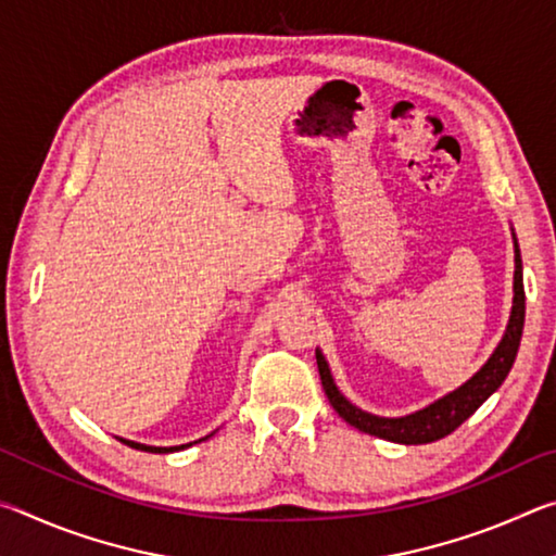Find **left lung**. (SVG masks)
<instances>
[{
    "mask_svg": "<svg viewBox=\"0 0 556 556\" xmlns=\"http://www.w3.org/2000/svg\"><path fill=\"white\" fill-rule=\"evenodd\" d=\"M522 326H525L522 260L515 240V299H513L510 324H507L503 341L497 343L495 353L488 357V363L466 384H460L458 390L448 392L446 397L437 400L425 409L407 414V417L388 419V417H375V414L353 407V404L338 392L336 382L331 378V370H328V363L324 361V355L316 351L318 375H321V384L328 394V402L333 404V409L341 414L351 427L361 429L370 437L397 441V444H429V441L444 439L446 434H451V431L458 429L470 414H473L497 388H501L503 380L507 378V372L513 368L517 348H520Z\"/></svg>",
    "mask_w": 556,
    "mask_h": 556,
    "instance_id": "left-lung-1",
    "label": "left lung"
}]
</instances>
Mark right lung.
<instances>
[{"label":"right lung","instance_id":"right-lung-1","mask_svg":"<svg viewBox=\"0 0 556 556\" xmlns=\"http://www.w3.org/2000/svg\"><path fill=\"white\" fill-rule=\"evenodd\" d=\"M122 444H127L131 448H139V451H152V454H168V451H178V448H186L188 444L184 446H172V448H162V446H144V444H137V441H127V439H119Z\"/></svg>","mask_w":556,"mask_h":556}]
</instances>
